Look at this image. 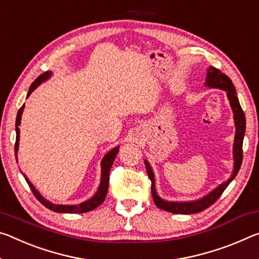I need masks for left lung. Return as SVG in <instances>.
<instances>
[{"label": "left lung", "mask_w": 259, "mask_h": 259, "mask_svg": "<svg viewBox=\"0 0 259 259\" xmlns=\"http://www.w3.org/2000/svg\"><path fill=\"white\" fill-rule=\"evenodd\" d=\"M206 85L210 86V88H217V89L224 90V91H226V93H227L228 100L231 102V107L234 113V121H235V126H236L235 141H234L233 174L227 182H224L223 184H220L218 188H215L214 190L210 192L207 196H205L202 199L195 200V202H187V203L166 202V200H162L160 198V197L157 195V192H155L153 171H152L149 162L145 161L147 175H149V178L152 182V186H151L152 197H153L155 205L163 211H167L170 213H179V214H192V213L204 211L205 208L210 207L212 204H214L217 200L219 199V197L223 195L225 189L228 187V184L233 181V179L235 178L236 174L239 173L240 170L242 158H243V150H242V145H243V137L245 133V116H244L243 110L241 108L239 99H237L235 88H234V84L232 83L231 78L214 67H210V69L207 70Z\"/></svg>", "instance_id": "obj_1"}]
</instances>
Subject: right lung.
Segmentation results:
<instances>
[{
    "label": "right lung",
    "mask_w": 259,
    "mask_h": 259,
    "mask_svg": "<svg viewBox=\"0 0 259 259\" xmlns=\"http://www.w3.org/2000/svg\"><path fill=\"white\" fill-rule=\"evenodd\" d=\"M51 76V72H44L42 75H40L32 83V85L30 86V90L27 92V97L34 91V89L38 86L39 84L42 83L44 80H46L47 78ZM24 106L19 108L18 113H17V118H16V143H15V154H16V160H17V152H18V143H19V124H20V118H22V114L24 110ZM118 152V147H115L112 151H109L107 154L105 155V158L102 159L101 161V182H100V187L98 189L97 194L94 195L91 199L86 200V202L81 203L79 205H56L53 204L51 202H48L47 199H45L42 196H41L38 191L35 190V188L33 187L28 180L26 179V176H24L26 180V182L28 184V187L31 188L32 192L35 196V198L39 200V202L46 206L49 210L54 211V212H59V213H85V212H90L94 210L99 206L100 204L104 203V200L106 198V195H107L108 191V184H109V171L110 168L113 166V162L115 160V157L117 155Z\"/></svg>",
    "instance_id": "add662e5"
}]
</instances>
